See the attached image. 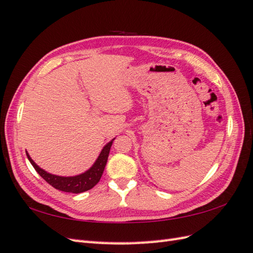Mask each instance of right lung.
Returning a JSON list of instances; mask_svg holds the SVG:
<instances>
[{"mask_svg": "<svg viewBox=\"0 0 253 253\" xmlns=\"http://www.w3.org/2000/svg\"><path fill=\"white\" fill-rule=\"evenodd\" d=\"M113 140H114V139H113ZM113 140L107 143L103 148V150H102L98 160L95 161V163L93 164L92 168L85 171V173L78 176H74V177H61V176L46 173L45 170L41 169L39 166H38L34 161L31 160L28 153L26 152V154H27V158H28V160L30 161L31 165L34 166L35 169L38 171V174H39L42 178L47 182V184H50L52 187H54L55 189L64 191V192L80 193V192L90 190L91 188H93L99 182L102 174H103V170L107 162V158H109V153H110Z\"/></svg>", "mask_w": 253, "mask_h": 253, "instance_id": "right-lung-1", "label": "right lung"}]
</instances>
